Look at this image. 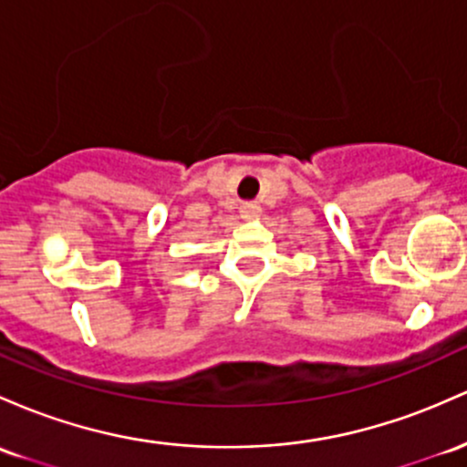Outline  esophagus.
<instances>
[{
    "mask_svg": "<svg viewBox=\"0 0 467 467\" xmlns=\"http://www.w3.org/2000/svg\"><path fill=\"white\" fill-rule=\"evenodd\" d=\"M239 213H242L244 219H253L254 214L259 213V203L257 202H245V203H242V208H239Z\"/></svg>",
    "mask_w": 467,
    "mask_h": 467,
    "instance_id": "esophagus-1",
    "label": "esophagus"
}]
</instances>
